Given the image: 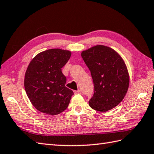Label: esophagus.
<instances>
[{
  "instance_id": "34e87169",
  "label": "esophagus",
  "mask_w": 154,
  "mask_h": 154,
  "mask_svg": "<svg viewBox=\"0 0 154 154\" xmlns=\"http://www.w3.org/2000/svg\"><path fill=\"white\" fill-rule=\"evenodd\" d=\"M74 94H80L81 91H80V90H74Z\"/></svg>"
}]
</instances>
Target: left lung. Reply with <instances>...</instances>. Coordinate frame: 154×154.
I'll list each match as a JSON object with an SVG mask.
<instances>
[{"label": "left lung", "mask_w": 154, "mask_h": 154, "mask_svg": "<svg viewBox=\"0 0 154 154\" xmlns=\"http://www.w3.org/2000/svg\"><path fill=\"white\" fill-rule=\"evenodd\" d=\"M90 70L94 84V94L89 105L95 110L105 112L123 100L129 86L127 68L115 50L96 45L81 53Z\"/></svg>", "instance_id": "left-lung-1"}]
</instances>
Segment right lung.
<instances>
[{"label":"right lung","mask_w":154,"mask_h":154,"mask_svg":"<svg viewBox=\"0 0 154 154\" xmlns=\"http://www.w3.org/2000/svg\"><path fill=\"white\" fill-rule=\"evenodd\" d=\"M71 56L69 51L51 49L37 54L26 72L24 87L31 103L37 110L51 115L68 107L72 90L65 86L62 68Z\"/></svg>","instance_id":"1"}]
</instances>
